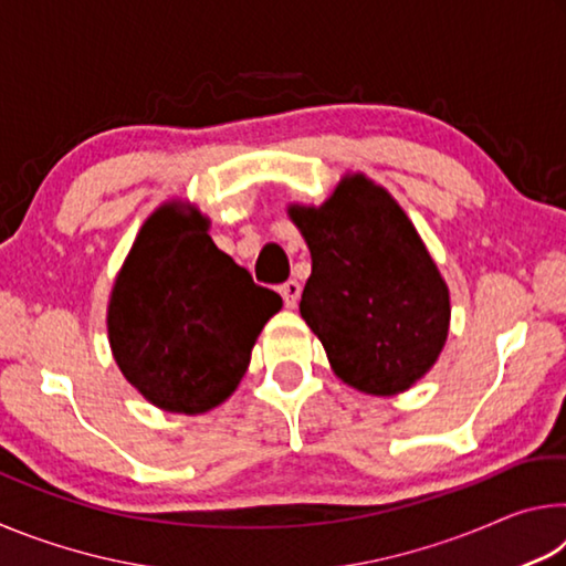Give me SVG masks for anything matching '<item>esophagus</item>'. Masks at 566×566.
<instances>
[{"label":"esophagus","instance_id":"esophagus-1","mask_svg":"<svg viewBox=\"0 0 566 566\" xmlns=\"http://www.w3.org/2000/svg\"><path fill=\"white\" fill-rule=\"evenodd\" d=\"M280 294H282V300H284V306L286 310H294L296 306V302H300V294H302V284L296 282V280H290V282H284L282 286H280Z\"/></svg>","mask_w":566,"mask_h":566}]
</instances>
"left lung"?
Segmentation results:
<instances>
[{
    "label": "left lung",
    "mask_w": 566,
    "mask_h": 566,
    "mask_svg": "<svg viewBox=\"0 0 566 566\" xmlns=\"http://www.w3.org/2000/svg\"><path fill=\"white\" fill-rule=\"evenodd\" d=\"M286 214L312 254L300 312L332 371L371 397H395L434 367L449 334V286L405 209L361 171L319 207Z\"/></svg>",
    "instance_id": "8db88e82"
}]
</instances>
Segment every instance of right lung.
<instances>
[{"mask_svg":"<svg viewBox=\"0 0 566 566\" xmlns=\"http://www.w3.org/2000/svg\"><path fill=\"white\" fill-rule=\"evenodd\" d=\"M282 296L256 286L209 237V219L177 202L142 224L114 280L107 332L124 379L175 415H205L239 387Z\"/></svg>","mask_w":566,"mask_h":566,"instance_id":"1","label":"right lung"}]
</instances>
